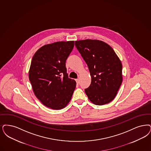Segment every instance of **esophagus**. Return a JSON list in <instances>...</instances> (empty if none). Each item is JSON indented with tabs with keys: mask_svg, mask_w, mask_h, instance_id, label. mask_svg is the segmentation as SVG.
Here are the masks:
<instances>
[{
	"mask_svg": "<svg viewBox=\"0 0 151 151\" xmlns=\"http://www.w3.org/2000/svg\"><path fill=\"white\" fill-rule=\"evenodd\" d=\"M76 83H77V84H79V83H80V81H79V79H76Z\"/></svg>",
	"mask_w": 151,
	"mask_h": 151,
	"instance_id": "1",
	"label": "esophagus"
}]
</instances>
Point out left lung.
I'll return each mask as SVG.
<instances>
[{"label": "left lung", "mask_w": 151, "mask_h": 151, "mask_svg": "<svg viewBox=\"0 0 151 151\" xmlns=\"http://www.w3.org/2000/svg\"><path fill=\"white\" fill-rule=\"evenodd\" d=\"M75 46L87 64L91 81L85 92L91 102L101 106L115 98L122 81V66L114 49L98 40L75 41Z\"/></svg>", "instance_id": "obj_1"}]
</instances>
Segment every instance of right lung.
<instances>
[{"instance_id": "add662e5", "label": "right lung", "mask_w": 151, "mask_h": 151, "mask_svg": "<svg viewBox=\"0 0 151 151\" xmlns=\"http://www.w3.org/2000/svg\"><path fill=\"white\" fill-rule=\"evenodd\" d=\"M74 42H58L44 45L34 55L29 80L37 99L47 107L60 109L70 102L76 81L67 73L66 61Z\"/></svg>"}]
</instances>
